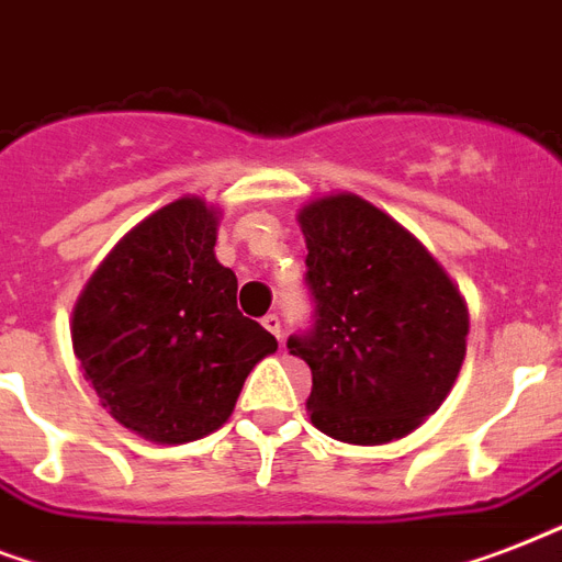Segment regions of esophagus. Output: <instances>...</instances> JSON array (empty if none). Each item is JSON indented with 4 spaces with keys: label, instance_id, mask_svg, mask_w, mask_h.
Returning <instances> with one entry per match:
<instances>
[{
    "label": "esophagus",
    "instance_id": "esophagus-1",
    "mask_svg": "<svg viewBox=\"0 0 562 562\" xmlns=\"http://www.w3.org/2000/svg\"><path fill=\"white\" fill-rule=\"evenodd\" d=\"M260 325H263L269 334H276L278 340H281V316H278V313H267V316L260 319Z\"/></svg>",
    "mask_w": 562,
    "mask_h": 562
}]
</instances>
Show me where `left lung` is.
<instances>
[{
	"mask_svg": "<svg viewBox=\"0 0 562 562\" xmlns=\"http://www.w3.org/2000/svg\"><path fill=\"white\" fill-rule=\"evenodd\" d=\"M313 322L286 340L311 367V422L358 446L390 442L446 402L467 358L458 286L398 222L351 193L299 213Z\"/></svg>",
	"mask_w": 562,
	"mask_h": 562,
	"instance_id": "1",
	"label": "left lung"
}]
</instances>
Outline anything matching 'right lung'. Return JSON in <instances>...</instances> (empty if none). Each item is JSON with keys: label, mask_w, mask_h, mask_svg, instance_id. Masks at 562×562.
<instances>
[{"label": "right lung", "mask_w": 562, "mask_h": 562, "mask_svg": "<svg viewBox=\"0 0 562 562\" xmlns=\"http://www.w3.org/2000/svg\"><path fill=\"white\" fill-rule=\"evenodd\" d=\"M213 246V211L178 199L116 243L72 313V349L95 395L155 442L220 428L255 363L278 349L240 313L237 276Z\"/></svg>", "instance_id": "1"}]
</instances>
